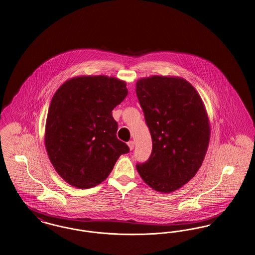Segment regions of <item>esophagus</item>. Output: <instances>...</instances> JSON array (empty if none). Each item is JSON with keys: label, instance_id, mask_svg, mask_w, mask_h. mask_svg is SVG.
<instances>
[{"label": "esophagus", "instance_id": "34e87169", "mask_svg": "<svg viewBox=\"0 0 255 255\" xmlns=\"http://www.w3.org/2000/svg\"><path fill=\"white\" fill-rule=\"evenodd\" d=\"M128 147H129V149L132 150L134 148V141H129V142L128 143Z\"/></svg>", "mask_w": 255, "mask_h": 255}]
</instances>
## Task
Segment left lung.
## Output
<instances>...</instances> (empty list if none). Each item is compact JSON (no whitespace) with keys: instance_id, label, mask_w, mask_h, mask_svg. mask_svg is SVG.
I'll list each match as a JSON object with an SVG mask.
<instances>
[{"instance_id":"8db88e82","label":"left lung","mask_w":255,"mask_h":255,"mask_svg":"<svg viewBox=\"0 0 255 255\" xmlns=\"http://www.w3.org/2000/svg\"><path fill=\"white\" fill-rule=\"evenodd\" d=\"M136 95L152 140L149 158L136 169L149 187L174 192L195 176L204 159L210 137L206 110L196 89L181 78L141 79Z\"/></svg>"}]
</instances>
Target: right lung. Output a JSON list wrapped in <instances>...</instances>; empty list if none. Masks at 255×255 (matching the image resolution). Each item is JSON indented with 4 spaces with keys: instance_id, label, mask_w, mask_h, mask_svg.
Masks as SVG:
<instances>
[{
    "instance_id": "obj_1",
    "label": "right lung",
    "mask_w": 255,
    "mask_h": 255,
    "mask_svg": "<svg viewBox=\"0 0 255 255\" xmlns=\"http://www.w3.org/2000/svg\"><path fill=\"white\" fill-rule=\"evenodd\" d=\"M125 81L107 76H83L64 82L54 93L46 122L49 158L70 185L92 188L111 173L129 151L116 132L112 110L128 95Z\"/></svg>"
}]
</instances>
